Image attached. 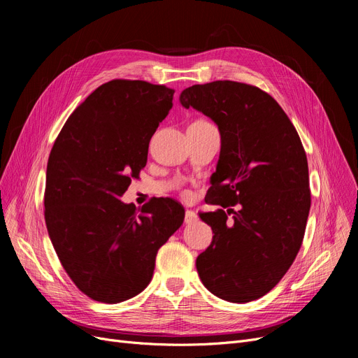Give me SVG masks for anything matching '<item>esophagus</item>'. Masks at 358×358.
<instances>
[{
    "instance_id": "obj_1",
    "label": "esophagus",
    "mask_w": 358,
    "mask_h": 358,
    "mask_svg": "<svg viewBox=\"0 0 358 358\" xmlns=\"http://www.w3.org/2000/svg\"><path fill=\"white\" fill-rule=\"evenodd\" d=\"M197 215L193 212V210H189L187 209L185 210V216H184V222L187 223V224H190V223H194V222H197Z\"/></svg>"
}]
</instances>
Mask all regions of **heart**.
<instances>
[{
    "mask_svg": "<svg viewBox=\"0 0 358 358\" xmlns=\"http://www.w3.org/2000/svg\"><path fill=\"white\" fill-rule=\"evenodd\" d=\"M197 122H203V123H206V120H197ZM184 194H189V192H184Z\"/></svg>",
    "mask_w": 358,
    "mask_h": 358,
    "instance_id": "obj_1",
    "label": "heart"
}]
</instances>
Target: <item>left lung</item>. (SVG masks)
Masks as SVG:
<instances>
[{
    "label": "left lung",
    "mask_w": 358,
    "mask_h": 358,
    "mask_svg": "<svg viewBox=\"0 0 358 358\" xmlns=\"http://www.w3.org/2000/svg\"><path fill=\"white\" fill-rule=\"evenodd\" d=\"M180 103L210 117L222 139L206 196L222 209L200 213L215 235L197 257L199 277L223 300L251 302L283 278L302 247L310 209L302 141L270 94L250 84H197L181 92ZM236 203L234 213L229 208Z\"/></svg>",
    "instance_id": "1"
}]
</instances>
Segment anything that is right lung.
I'll use <instances>...</instances> for the list:
<instances>
[{"label": "right lung", "instance_id": "add662e5", "mask_svg": "<svg viewBox=\"0 0 358 358\" xmlns=\"http://www.w3.org/2000/svg\"><path fill=\"white\" fill-rule=\"evenodd\" d=\"M174 90L139 80L100 85L73 110L46 169L45 220L62 267L84 294L120 303L152 278L158 250L184 220L159 197L141 210L119 200L146 165Z\"/></svg>", "mask_w": 358, "mask_h": 358}]
</instances>
